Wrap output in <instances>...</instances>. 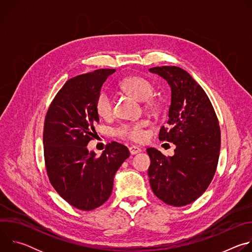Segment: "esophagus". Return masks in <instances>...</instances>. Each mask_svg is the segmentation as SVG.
Segmentation results:
<instances>
[{"mask_svg": "<svg viewBox=\"0 0 252 252\" xmlns=\"http://www.w3.org/2000/svg\"><path fill=\"white\" fill-rule=\"evenodd\" d=\"M128 150H129V153H130L131 156H134V155H136V154H138V153L141 152V150H140L138 147H135V146L129 147Z\"/></svg>", "mask_w": 252, "mask_h": 252, "instance_id": "esophagus-1", "label": "esophagus"}]
</instances>
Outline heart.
I'll list each match as a JSON object with an SVG mask.
<instances>
[{
  "mask_svg": "<svg viewBox=\"0 0 252 252\" xmlns=\"http://www.w3.org/2000/svg\"><path fill=\"white\" fill-rule=\"evenodd\" d=\"M121 89L139 101H143L145 109L152 113L159 112L161 104L159 100L153 95L154 87L146 79L137 76H131L121 83ZM95 111L101 119H109L113 116V99L107 92H100L95 99ZM148 123L140 121L134 124L122 125L116 134L124 139L134 142H141L147 138L146 127Z\"/></svg>",
  "mask_w": 252,
  "mask_h": 252,
  "instance_id": "b5f03b06",
  "label": "heart"
}]
</instances>
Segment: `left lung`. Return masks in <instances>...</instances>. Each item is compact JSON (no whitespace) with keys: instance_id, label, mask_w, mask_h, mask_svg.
Masks as SVG:
<instances>
[{"instance_id":"left-lung-1","label":"left lung","mask_w":252,"mask_h":252,"mask_svg":"<svg viewBox=\"0 0 252 252\" xmlns=\"http://www.w3.org/2000/svg\"><path fill=\"white\" fill-rule=\"evenodd\" d=\"M149 70L170 87L168 120L158 138L176 147L174 155L167 158L157 149L147 150L151 188L163 202L184 206L206 190L217 170L220 151L219 120L207 94L188 71L174 65Z\"/></svg>"}]
</instances>
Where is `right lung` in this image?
<instances>
[{
    "mask_svg": "<svg viewBox=\"0 0 252 252\" xmlns=\"http://www.w3.org/2000/svg\"><path fill=\"white\" fill-rule=\"evenodd\" d=\"M115 71L100 68L68 80L45 120L44 156L50 182L66 202L82 210L94 209L109 199L115 174L129 157L127 148L116 141L99 157L87 148L99 123L96 96Z\"/></svg>",
    "mask_w": 252,
    "mask_h": 252,
    "instance_id": "right-lung-1",
    "label": "right lung"
}]
</instances>
